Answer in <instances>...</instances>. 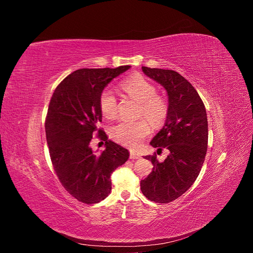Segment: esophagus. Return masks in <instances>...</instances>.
Returning a JSON list of instances; mask_svg holds the SVG:
<instances>
[{"instance_id": "obj_1", "label": "esophagus", "mask_w": 253, "mask_h": 253, "mask_svg": "<svg viewBox=\"0 0 253 253\" xmlns=\"http://www.w3.org/2000/svg\"><path fill=\"white\" fill-rule=\"evenodd\" d=\"M129 158H131V159H138V158H140V155L137 152L131 150V151H129Z\"/></svg>"}]
</instances>
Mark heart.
Returning <instances> with one entry per match:
<instances>
[{
    "instance_id": "heart-1",
    "label": "heart",
    "mask_w": 253,
    "mask_h": 253,
    "mask_svg": "<svg viewBox=\"0 0 253 253\" xmlns=\"http://www.w3.org/2000/svg\"><path fill=\"white\" fill-rule=\"evenodd\" d=\"M126 93L140 102L138 116L148 117L153 125L160 126L168 117L169 104L163 96L157 95V87L143 76L136 74L121 82ZM99 109L106 119L118 115V100L111 88H104L99 96ZM151 132V124L145 118L135 121H121L110 129L112 138L128 148H137Z\"/></svg>"
}]
</instances>
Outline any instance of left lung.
Masks as SVG:
<instances>
[{"label": "left lung", "instance_id": "1", "mask_svg": "<svg viewBox=\"0 0 253 253\" xmlns=\"http://www.w3.org/2000/svg\"><path fill=\"white\" fill-rule=\"evenodd\" d=\"M142 72L166 88L169 113L164 127L151 145L170 152L159 163L156 154L145 156L153 165L140 189L148 200L168 204L181 196L193 185L205 162L208 148V119L204 102L187 79L171 70L142 66Z\"/></svg>", "mask_w": 253, "mask_h": 253}]
</instances>
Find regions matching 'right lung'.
<instances>
[{
	"instance_id": "1",
	"label": "right lung",
	"mask_w": 253,
	"mask_h": 253,
	"mask_svg": "<svg viewBox=\"0 0 253 253\" xmlns=\"http://www.w3.org/2000/svg\"><path fill=\"white\" fill-rule=\"evenodd\" d=\"M129 67L77 70L58 84L50 98L45 132L53 170L67 192L83 204L104 200L112 189V173L128 158V151L108 140L98 125L102 121L99 96ZM95 134L106 141L99 156L89 147Z\"/></svg>"
}]
</instances>
